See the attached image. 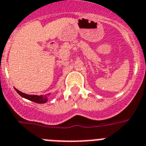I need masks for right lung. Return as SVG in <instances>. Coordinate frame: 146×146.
Listing matches in <instances>:
<instances>
[{
	"label": "right lung",
	"instance_id": "obj_1",
	"mask_svg": "<svg viewBox=\"0 0 146 146\" xmlns=\"http://www.w3.org/2000/svg\"><path fill=\"white\" fill-rule=\"evenodd\" d=\"M16 92L20 94V95L22 97V98H25V99H27L30 101L35 102V103H45L48 101V96H49L48 94V96L47 95H31V94H25V93H23V92H20L17 89V88H15Z\"/></svg>",
	"mask_w": 146,
	"mask_h": 146
}]
</instances>
